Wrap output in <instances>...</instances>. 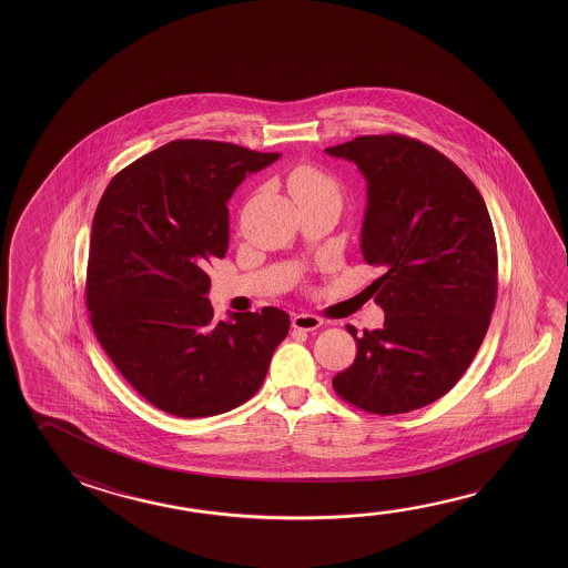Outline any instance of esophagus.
Instances as JSON below:
<instances>
[{"mask_svg": "<svg viewBox=\"0 0 568 568\" xmlns=\"http://www.w3.org/2000/svg\"><path fill=\"white\" fill-rule=\"evenodd\" d=\"M321 325H323V321L311 313H297L293 316V328H297V331H315Z\"/></svg>", "mask_w": 568, "mask_h": 568, "instance_id": "obj_1", "label": "esophagus"}]
</instances>
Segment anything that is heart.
I'll list each match as a JSON object with an SVG mask.
<instances>
[{
    "label": "heart",
    "mask_w": 568,
    "mask_h": 568,
    "mask_svg": "<svg viewBox=\"0 0 568 568\" xmlns=\"http://www.w3.org/2000/svg\"><path fill=\"white\" fill-rule=\"evenodd\" d=\"M288 192L295 197V202L303 200H316V197H335L341 200V186L333 174L325 172L323 168L298 166L288 174Z\"/></svg>",
    "instance_id": "1"
}]
</instances>
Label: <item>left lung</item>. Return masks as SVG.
<instances>
[{"instance_id":"1","label":"left lung","mask_w":568,"mask_h":568,"mask_svg":"<svg viewBox=\"0 0 568 568\" xmlns=\"http://www.w3.org/2000/svg\"><path fill=\"white\" fill-rule=\"evenodd\" d=\"M368 182L361 250L384 326L348 333L354 363L336 374L344 402L378 416L424 408L456 386L484 343L497 298V243L474 182L442 152L404 134L326 149Z\"/></svg>"}]
</instances>
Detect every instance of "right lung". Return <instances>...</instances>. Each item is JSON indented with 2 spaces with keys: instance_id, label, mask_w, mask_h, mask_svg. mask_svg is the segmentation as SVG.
<instances>
[{
  "instance_id": "obj_1",
  "label": "right lung",
  "mask_w": 568,
  "mask_h": 568,
  "mask_svg": "<svg viewBox=\"0 0 568 568\" xmlns=\"http://www.w3.org/2000/svg\"><path fill=\"white\" fill-rule=\"evenodd\" d=\"M280 152L172 140L122 168L94 212L87 308L124 381L172 416L205 418L260 390L287 336L275 307L214 321L207 265L230 243L227 200Z\"/></svg>"
}]
</instances>
